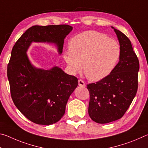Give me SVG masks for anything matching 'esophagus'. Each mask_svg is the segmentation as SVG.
Listing matches in <instances>:
<instances>
[{"instance_id":"1","label":"esophagus","mask_w":148,"mask_h":148,"mask_svg":"<svg viewBox=\"0 0 148 148\" xmlns=\"http://www.w3.org/2000/svg\"><path fill=\"white\" fill-rule=\"evenodd\" d=\"M78 84L79 86L81 87H86V84H85V82L82 79L78 80Z\"/></svg>"}]
</instances>
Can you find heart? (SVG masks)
I'll use <instances>...</instances> for the list:
<instances>
[{"mask_svg": "<svg viewBox=\"0 0 148 148\" xmlns=\"http://www.w3.org/2000/svg\"><path fill=\"white\" fill-rule=\"evenodd\" d=\"M69 50L63 59L72 73L79 71L83 64L86 76L99 81L112 73L120 57L121 49L116 40L95 31L74 36L69 42Z\"/></svg>", "mask_w": 148, "mask_h": 148, "instance_id": "1", "label": "heart"}]
</instances>
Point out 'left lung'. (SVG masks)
Instances as JSON below:
<instances>
[{
  "mask_svg": "<svg viewBox=\"0 0 148 148\" xmlns=\"http://www.w3.org/2000/svg\"><path fill=\"white\" fill-rule=\"evenodd\" d=\"M114 29L119 40V61L109 76L87 85L89 92L88 113L92 121L108 123L123 116L136 96L139 61L126 35Z\"/></svg>",
  "mask_w": 148,
  "mask_h": 148,
  "instance_id": "left-lung-1",
  "label": "left lung"
}]
</instances>
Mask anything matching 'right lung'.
<instances>
[{
    "label": "right lung",
    "instance_id": "1",
    "mask_svg": "<svg viewBox=\"0 0 148 148\" xmlns=\"http://www.w3.org/2000/svg\"><path fill=\"white\" fill-rule=\"evenodd\" d=\"M72 30L68 25L32 26L12 48L7 68L12 101L34 123L49 125L59 121L78 80L58 66L49 70L36 68L30 62L27 51L32 42H48L56 44L61 54L64 39Z\"/></svg>",
    "mask_w": 148,
    "mask_h": 148
}]
</instances>
